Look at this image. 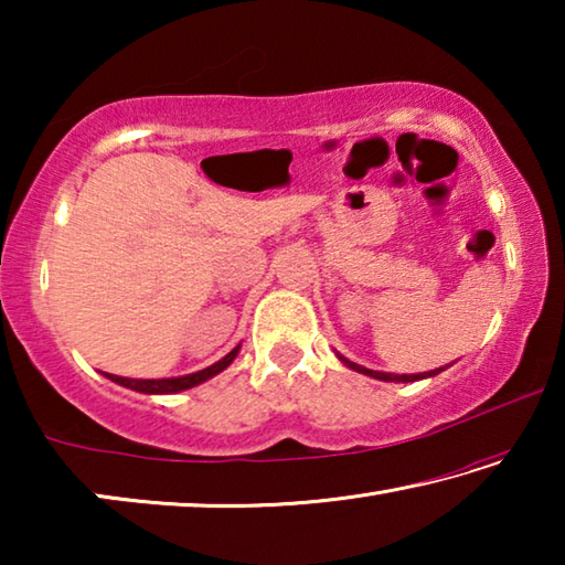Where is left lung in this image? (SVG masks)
I'll return each instance as SVG.
<instances>
[{"label":"left lung","instance_id":"1","mask_svg":"<svg viewBox=\"0 0 565 565\" xmlns=\"http://www.w3.org/2000/svg\"><path fill=\"white\" fill-rule=\"evenodd\" d=\"M343 363H347L349 369H353V371H359V374H366V376H374V379H381V381H418V379H426V376H436L438 371H444V369H436V371H426V374H414V376H396V374H384V371H371V369H363V366H359V363H353V361H349V359H343V356H339Z\"/></svg>","mask_w":565,"mask_h":565}]
</instances>
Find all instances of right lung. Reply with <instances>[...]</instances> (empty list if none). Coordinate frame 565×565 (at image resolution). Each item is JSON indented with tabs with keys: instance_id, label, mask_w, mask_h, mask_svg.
<instances>
[{
	"instance_id": "obj_1",
	"label": "right lung",
	"mask_w": 565,
	"mask_h": 565,
	"mask_svg": "<svg viewBox=\"0 0 565 565\" xmlns=\"http://www.w3.org/2000/svg\"><path fill=\"white\" fill-rule=\"evenodd\" d=\"M236 353H238V347L234 351H228L222 361L214 363V366L196 371V374H189V376H179V379H124V376H114V374H104V376L117 381L119 386L141 391V394H177V391L191 388V386L202 384V381H206V379L216 376L218 371H224L228 363L236 359Z\"/></svg>"
}]
</instances>
